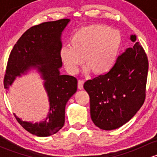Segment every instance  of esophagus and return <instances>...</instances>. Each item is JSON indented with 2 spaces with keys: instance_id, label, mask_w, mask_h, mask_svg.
<instances>
[{
  "instance_id": "1",
  "label": "esophagus",
  "mask_w": 157,
  "mask_h": 157,
  "mask_svg": "<svg viewBox=\"0 0 157 157\" xmlns=\"http://www.w3.org/2000/svg\"><path fill=\"white\" fill-rule=\"evenodd\" d=\"M83 83H84V81H83V80H78V89H80V90H83Z\"/></svg>"
}]
</instances>
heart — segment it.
<instances>
[{
	"mask_svg": "<svg viewBox=\"0 0 157 157\" xmlns=\"http://www.w3.org/2000/svg\"><path fill=\"white\" fill-rule=\"evenodd\" d=\"M70 46H63L60 58L71 74H76L83 64L85 71L96 75L109 72L115 64L121 45V36L115 29L99 24L80 28L73 34Z\"/></svg>",
	"mask_w": 157,
	"mask_h": 157,
	"instance_id": "obj_1",
	"label": "heart"
}]
</instances>
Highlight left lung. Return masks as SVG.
Wrapping results in <instances>:
<instances>
[{
	"label": "left lung",
	"instance_id": "left-lung-1",
	"mask_svg": "<svg viewBox=\"0 0 157 157\" xmlns=\"http://www.w3.org/2000/svg\"><path fill=\"white\" fill-rule=\"evenodd\" d=\"M118 57L107 74L87 80L83 85L90 99L91 119L100 129L120 128L134 116L144 102L148 59L143 47L136 42Z\"/></svg>",
	"mask_w": 157,
	"mask_h": 157
}]
</instances>
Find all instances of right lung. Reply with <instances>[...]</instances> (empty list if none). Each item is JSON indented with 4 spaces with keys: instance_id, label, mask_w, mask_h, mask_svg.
<instances>
[{
    "instance_id": "1",
    "label": "right lung",
    "mask_w": 157,
    "mask_h": 157,
    "mask_svg": "<svg viewBox=\"0 0 157 157\" xmlns=\"http://www.w3.org/2000/svg\"><path fill=\"white\" fill-rule=\"evenodd\" d=\"M70 19L45 22L26 30L11 51L4 76V88L8 90L17 77L36 69L44 80L48 97L49 111L44 121L33 123L20 119L17 121L24 129L38 137H48L58 132L64 124L65 106L77 92V80L61 75L60 50L62 47L61 33Z\"/></svg>"
}]
</instances>
